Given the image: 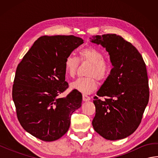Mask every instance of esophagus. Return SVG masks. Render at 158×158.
<instances>
[{"instance_id": "1", "label": "esophagus", "mask_w": 158, "mask_h": 158, "mask_svg": "<svg viewBox=\"0 0 158 158\" xmlns=\"http://www.w3.org/2000/svg\"><path fill=\"white\" fill-rule=\"evenodd\" d=\"M83 100L85 102L89 101V100H90V97L85 95V94H83Z\"/></svg>"}]
</instances>
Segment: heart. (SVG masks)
Returning <instances> with one entry per match:
<instances>
[{
  "label": "heart",
  "mask_w": 158,
  "mask_h": 158,
  "mask_svg": "<svg viewBox=\"0 0 158 158\" xmlns=\"http://www.w3.org/2000/svg\"><path fill=\"white\" fill-rule=\"evenodd\" d=\"M102 57V53L94 47H87L80 50L78 53V59L72 55L66 57L64 66L66 73L72 78L77 75L79 65V61L80 62H88L90 64L87 71V75L88 76L77 79L72 83L73 88L83 94H88L98 87L97 79L100 81H105L108 78L111 71V63Z\"/></svg>",
  "instance_id": "1"
}]
</instances>
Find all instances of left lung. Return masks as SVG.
<instances>
[{"label":"left lung","instance_id":"8db88e82","mask_svg":"<svg viewBox=\"0 0 158 158\" xmlns=\"http://www.w3.org/2000/svg\"><path fill=\"white\" fill-rule=\"evenodd\" d=\"M109 52L113 68L94 104V129L107 140L126 138L138 128L148 104L149 88L146 64L135 46L121 36H92L91 41Z\"/></svg>","mask_w":158,"mask_h":158}]
</instances>
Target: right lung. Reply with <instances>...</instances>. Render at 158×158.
Returning a JSON list of instances; mask_svg holds the SVG:
<instances>
[{
	"label": "right lung",
	"instance_id": "1",
	"mask_svg": "<svg viewBox=\"0 0 158 158\" xmlns=\"http://www.w3.org/2000/svg\"><path fill=\"white\" fill-rule=\"evenodd\" d=\"M83 40L73 35L43 36L23 57L12 89L19 122L26 132L43 141H53L69 130L70 117L81 106L82 95L69 88L64 63Z\"/></svg>",
	"mask_w": 158,
	"mask_h": 158
}]
</instances>
